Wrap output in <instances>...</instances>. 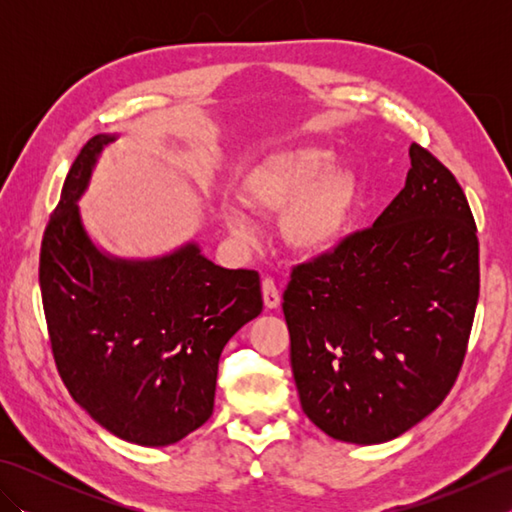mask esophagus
<instances>
[{"label": "esophagus", "instance_id": "34e87169", "mask_svg": "<svg viewBox=\"0 0 512 512\" xmlns=\"http://www.w3.org/2000/svg\"><path fill=\"white\" fill-rule=\"evenodd\" d=\"M262 292H264V303H266L268 310L279 308L281 292H279V288H277L273 277H264V281H262Z\"/></svg>", "mask_w": 512, "mask_h": 512}]
</instances>
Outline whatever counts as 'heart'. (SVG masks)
Returning <instances> with one entry per match:
<instances>
[{
    "mask_svg": "<svg viewBox=\"0 0 512 512\" xmlns=\"http://www.w3.org/2000/svg\"><path fill=\"white\" fill-rule=\"evenodd\" d=\"M321 147H288L259 160L242 184V200L259 215H284L281 233L301 255H323L341 242L356 209L352 171L332 167ZM224 226L239 242L250 239V222L224 206Z\"/></svg>",
    "mask_w": 512,
    "mask_h": 512,
    "instance_id": "obj_1",
    "label": "heart"
}]
</instances>
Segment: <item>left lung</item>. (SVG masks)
Here are the masks:
<instances>
[{
  "instance_id": "1",
  "label": "left lung",
  "mask_w": 512,
  "mask_h": 512,
  "mask_svg": "<svg viewBox=\"0 0 512 512\" xmlns=\"http://www.w3.org/2000/svg\"><path fill=\"white\" fill-rule=\"evenodd\" d=\"M378 220L284 290L301 409L334 440L398 438L447 398L480 297V242L462 187L427 149Z\"/></svg>"
}]
</instances>
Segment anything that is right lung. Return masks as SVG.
<instances>
[{
    "label": "right lung",
    "instance_id": "1",
    "mask_svg": "<svg viewBox=\"0 0 512 512\" xmlns=\"http://www.w3.org/2000/svg\"><path fill=\"white\" fill-rule=\"evenodd\" d=\"M114 140L90 138L63 182L41 242L43 312L70 396L116 438L167 447L211 418L220 354L262 312V288L195 242L154 259L96 248L76 202Z\"/></svg>",
    "mask_w": 512,
    "mask_h": 512
}]
</instances>
